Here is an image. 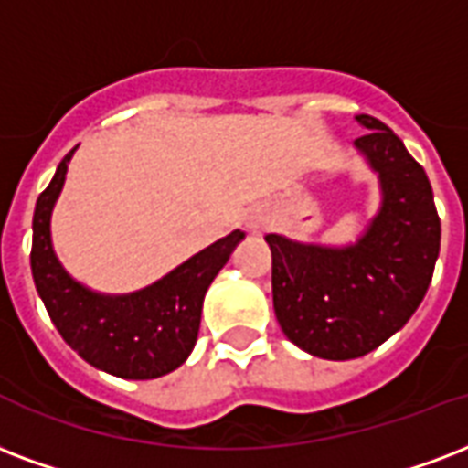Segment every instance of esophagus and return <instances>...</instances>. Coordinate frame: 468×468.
<instances>
[{"mask_svg": "<svg viewBox=\"0 0 468 468\" xmlns=\"http://www.w3.org/2000/svg\"><path fill=\"white\" fill-rule=\"evenodd\" d=\"M270 213H267L265 208H255V210H250V216H248V228L250 230H265L267 226H270Z\"/></svg>", "mask_w": 468, "mask_h": 468, "instance_id": "obj_1", "label": "esophagus"}]
</instances>
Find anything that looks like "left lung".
<instances>
[{
	"instance_id": "8db88e82",
	"label": "left lung",
	"mask_w": 468,
	"mask_h": 468,
	"mask_svg": "<svg viewBox=\"0 0 468 468\" xmlns=\"http://www.w3.org/2000/svg\"><path fill=\"white\" fill-rule=\"evenodd\" d=\"M353 144L380 178L383 201L366 233L344 248L267 235L272 302L284 336L326 361L361 358L417 312L440 255L430 178L402 139L370 115Z\"/></svg>"
}]
</instances>
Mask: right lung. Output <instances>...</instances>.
I'll use <instances>...</instances> for the list:
<instances>
[{"label": "right lung", "mask_w": 468, "mask_h": 468, "mask_svg": "<svg viewBox=\"0 0 468 468\" xmlns=\"http://www.w3.org/2000/svg\"><path fill=\"white\" fill-rule=\"evenodd\" d=\"M70 149L34 210L31 272L46 312L73 351L127 380L166 376L194 351L206 290L245 233L233 230L154 284L132 294H98L63 270L51 242V210L66 181Z\"/></svg>", "instance_id": "obj_1"}]
</instances>
